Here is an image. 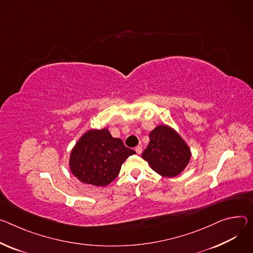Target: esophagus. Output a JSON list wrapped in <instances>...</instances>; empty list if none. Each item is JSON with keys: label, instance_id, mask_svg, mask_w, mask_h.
Listing matches in <instances>:
<instances>
[{"label": "esophagus", "instance_id": "esophagus-1", "mask_svg": "<svg viewBox=\"0 0 253 253\" xmlns=\"http://www.w3.org/2000/svg\"><path fill=\"white\" fill-rule=\"evenodd\" d=\"M135 151H136L137 154H141V153H142V148H141V146L135 147Z\"/></svg>", "mask_w": 253, "mask_h": 253}]
</instances>
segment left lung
<instances>
[{"mask_svg":"<svg viewBox=\"0 0 253 253\" xmlns=\"http://www.w3.org/2000/svg\"><path fill=\"white\" fill-rule=\"evenodd\" d=\"M149 143L142 158L164 177H174L188 167L192 152L188 143L169 125H158L149 134Z\"/></svg>","mask_w":253,"mask_h":253,"instance_id":"obj_1","label":"left lung"}]
</instances>
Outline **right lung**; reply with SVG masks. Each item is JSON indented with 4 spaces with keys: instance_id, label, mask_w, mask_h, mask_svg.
<instances>
[{
    "instance_id": "right-lung-1",
    "label": "right lung",
    "mask_w": 253,
    "mask_h": 253,
    "mask_svg": "<svg viewBox=\"0 0 253 253\" xmlns=\"http://www.w3.org/2000/svg\"><path fill=\"white\" fill-rule=\"evenodd\" d=\"M136 152L114 138L108 128L84 132L72 149L68 166L82 182L106 187L116 178L125 160Z\"/></svg>"
}]
</instances>
